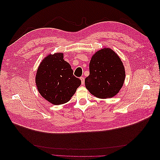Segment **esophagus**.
Instances as JSON below:
<instances>
[{
	"label": "esophagus",
	"instance_id": "obj_1",
	"mask_svg": "<svg viewBox=\"0 0 160 160\" xmlns=\"http://www.w3.org/2000/svg\"><path fill=\"white\" fill-rule=\"evenodd\" d=\"M80 79L81 81V84L83 85L85 83V78L83 77H80Z\"/></svg>",
	"mask_w": 160,
	"mask_h": 160
}]
</instances>
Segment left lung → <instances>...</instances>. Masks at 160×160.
<instances>
[{"instance_id":"1","label":"left lung","mask_w":160,"mask_h":160,"mask_svg":"<svg viewBox=\"0 0 160 160\" xmlns=\"http://www.w3.org/2000/svg\"><path fill=\"white\" fill-rule=\"evenodd\" d=\"M125 79V67L120 57L110 48L95 52L89 62V75L86 77V88L95 97L108 99L117 95Z\"/></svg>"}]
</instances>
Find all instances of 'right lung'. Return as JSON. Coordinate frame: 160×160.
Segmentation results:
<instances>
[{
  "label": "right lung",
  "mask_w": 160,
  "mask_h": 160,
  "mask_svg": "<svg viewBox=\"0 0 160 160\" xmlns=\"http://www.w3.org/2000/svg\"><path fill=\"white\" fill-rule=\"evenodd\" d=\"M72 72L69 63L63 59V52L48 55L41 62L36 72L38 93L53 105L67 103L81 83V79Z\"/></svg>",
  "instance_id": "1"
}]
</instances>
